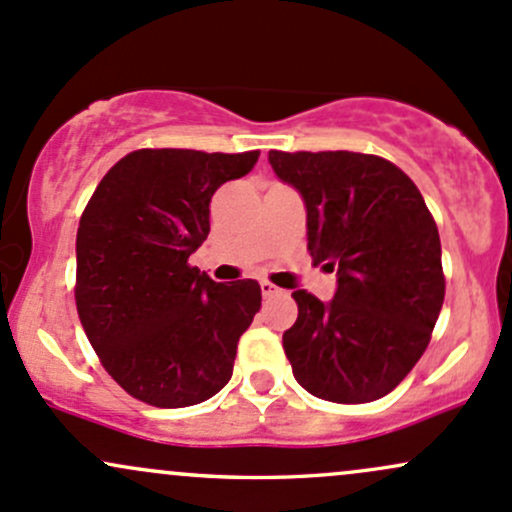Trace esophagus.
Returning a JSON list of instances; mask_svg holds the SVG:
<instances>
[{
	"mask_svg": "<svg viewBox=\"0 0 512 512\" xmlns=\"http://www.w3.org/2000/svg\"><path fill=\"white\" fill-rule=\"evenodd\" d=\"M261 295L263 298H276V295H280V288L268 283V280H261Z\"/></svg>",
	"mask_w": 512,
	"mask_h": 512,
	"instance_id": "obj_1",
	"label": "esophagus"
}]
</instances>
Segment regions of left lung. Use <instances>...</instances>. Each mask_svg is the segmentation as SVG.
<instances>
[{
    "label": "left lung",
    "mask_w": 512,
    "mask_h": 512,
    "mask_svg": "<svg viewBox=\"0 0 512 512\" xmlns=\"http://www.w3.org/2000/svg\"><path fill=\"white\" fill-rule=\"evenodd\" d=\"M300 192L307 251L337 271L322 302L295 290L283 334L295 381L332 403H371L398 386L430 344L444 302L442 244L415 183L386 158L351 151H268Z\"/></svg>",
    "instance_id": "1"
}]
</instances>
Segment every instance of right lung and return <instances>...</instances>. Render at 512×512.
I'll use <instances>...</instances> for the list:
<instances>
[{"label":"right lung","instance_id":"obj_1","mask_svg":"<svg viewBox=\"0 0 512 512\" xmlns=\"http://www.w3.org/2000/svg\"><path fill=\"white\" fill-rule=\"evenodd\" d=\"M256 161L258 151L141 148L87 202L75 241L78 315L102 366L136 400L188 408L232 378L261 285L214 283L188 258L210 234L214 192Z\"/></svg>","mask_w":512,"mask_h":512}]
</instances>
